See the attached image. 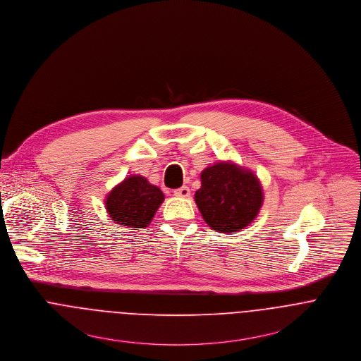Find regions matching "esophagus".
<instances>
[{
    "mask_svg": "<svg viewBox=\"0 0 361 361\" xmlns=\"http://www.w3.org/2000/svg\"><path fill=\"white\" fill-rule=\"evenodd\" d=\"M174 195H176V197H180V198H188V197L191 195V192H190V188L184 185V187H181V188L174 190Z\"/></svg>",
    "mask_w": 361,
    "mask_h": 361,
    "instance_id": "esophagus-1",
    "label": "esophagus"
}]
</instances>
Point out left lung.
Instances as JSON below:
<instances>
[{
  "label": "left lung",
  "mask_w": 361,
  "mask_h": 361,
  "mask_svg": "<svg viewBox=\"0 0 361 361\" xmlns=\"http://www.w3.org/2000/svg\"><path fill=\"white\" fill-rule=\"evenodd\" d=\"M195 202L207 226L219 233H237L249 226L263 204L259 178L231 161H219L200 173Z\"/></svg>",
  "instance_id": "left-lung-1"
}]
</instances>
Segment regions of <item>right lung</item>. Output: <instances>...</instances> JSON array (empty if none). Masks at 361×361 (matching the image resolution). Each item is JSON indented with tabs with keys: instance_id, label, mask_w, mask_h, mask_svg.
Instances as JSON below:
<instances>
[{
	"instance_id": "add662e5",
	"label": "right lung",
	"mask_w": 361,
	"mask_h": 361,
	"mask_svg": "<svg viewBox=\"0 0 361 361\" xmlns=\"http://www.w3.org/2000/svg\"><path fill=\"white\" fill-rule=\"evenodd\" d=\"M163 200L161 190L145 177L130 176L106 195L105 207L115 223L131 228H145Z\"/></svg>"
}]
</instances>
